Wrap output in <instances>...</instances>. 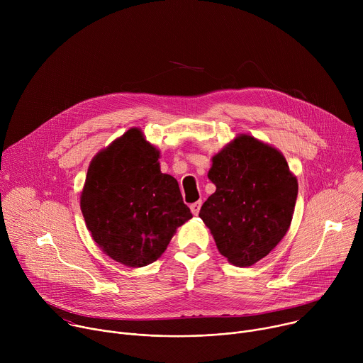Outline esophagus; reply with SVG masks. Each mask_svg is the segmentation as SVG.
I'll use <instances>...</instances> for the list:
<instances>
[{
  "label": "esophagus",
  "mask_w": 363,
  "mask_h": 363,
  "mask_svg": "<svg viewBox=\"0 0 363 363\" xmlns=\"http://www.w3.org/2000/svg\"><path fill=\"white\" fill-rule=\"evenodd\" d=\"M201 205H202V202H201V201H196V202H194V203H191V205H189L191 213H192L194 216H198V213H199V210H201Z\"/></svg>",
  "instance_id": "34e87169"
}]
</instances>
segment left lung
<instances>
[{
    "instance_id": "left-lung-1",
    "label": "left lung",
    "mask_w": 363,
    "mask_h": 363,
    "mask_svg": "<svg viewBox=\"0 0 363 363\" xmlns=\"http://www.w3.org/2000/svg\"><path fill=\"white\" fill-rule=\"evenodd\" d=\"M210 181L217 186L201 206L218 251L237 267L260 262L290 228L298 191L284 155L240 133L213 157Z\"/></svg>"
}]
</instances>
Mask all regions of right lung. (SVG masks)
<instances>
[{
	"instance_id": "right-lung-1",
	"label": "right lung",
	"mask_w": 363,
	"mask_h": 363,
	"mask_svg": "<svg viewBox=\"0 0 363 363\" xmlns=\"http://www.w3.org/2000/svg\"><path fill=\"white\" fill-rule=\"evenodd\" d=\"M161 152L130 128L91 160L80 210L100 250L128 267H145L192 218L174 177L161 172Z\"/></svg>"
}]
</instances>
